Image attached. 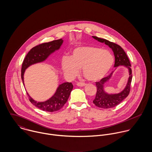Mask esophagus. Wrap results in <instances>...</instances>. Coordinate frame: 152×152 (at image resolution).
<instances>
[{
	"instance_id": "34e87169",
	"label": "esophagus",
	"mask_w": 152,
	"mask_h": 152,
	"mask_svg": "<svg viewBox=\"0 0 152 152\" xmlns=\"http://www.w3.org/2000/svg\"><path fill=\"white\" fill-rule=\"evenodd\" d=\"M77 86H78V87H84L86 86V84L85 83H77Z\"/></svg>"
}]
</instances>
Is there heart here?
I'll return each instance as SVG.
<instances>
[{
    "mask_svg": "<svg viewBox=\"0 0 152 152\" xmlns=\"http://www.w3.org/2000/svg\"><path fill=\"white\" fill-rule=\"evenodd\" d=\"M114 63L113 54L96 46H81L74 49L70 57H64L61 66L65 74L74 77L83 68L84 77L92 82L104 78Z\"/></svg>",
    "mask_w": 152,
    "mask_h": 152,
    "instance_id": "heart-1",
    "label": "heart"
}]
</instances>
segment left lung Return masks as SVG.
I'll return each instance as SVG.
<instances>
[{"mask_svg":"<svg viewBox=\"0 0 152 152\" xmlns=\"http://www.w3.org/2000/svg\"><path fill=\"white\" fill-rule=\"evenodd\" d=\"M92 37L101 43H104L112 50L115 56V64L114 67H118L119 66H124L126 67L129 70V77L127 84L124 89L118 94H108L104 90L105 84L108 83L109 80L112 77L113 71H112L108 76L102 78L98 82H96V86L97 88L96 96L93 101L94 104L98 107L103 109H108L113 108L119 104L125 98H126L130 90V84L132 79V69L130 68L129 60L124 51V49L119 45L110 42L108 40L101 38H99L96 36H92Z\"/></svg>","mask_w":152,"mask_h":152,"instance_id":"1","label":"left lung"}]
</instances>
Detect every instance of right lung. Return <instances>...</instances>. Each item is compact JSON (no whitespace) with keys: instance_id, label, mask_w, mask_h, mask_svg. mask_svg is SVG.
Segmentation results:
<instances>
[{"instance_id":"right-lung-1","label":"right lung","mask_w":152,"mask_h":152,"mask_svg":"<svg viewBox=\"0 0 152 152\" xmlns=\"http://www.w3.org/2000/svg\"><path fill=\"white\" fill-rule=\"evenodd\" d=\"M63 42L62 39L53 40L39 44L30 50L22 64L21 77L24 86V74L26 69L30 65L45 61L51 54L60 48ZM72 88L73 85L71 83H64L59 85L55 94L49 99L44 102H37L34 100L27 92V94L31 103L38 108L47 112H55L64 107Z\"/></svg>"}]
</instances>
